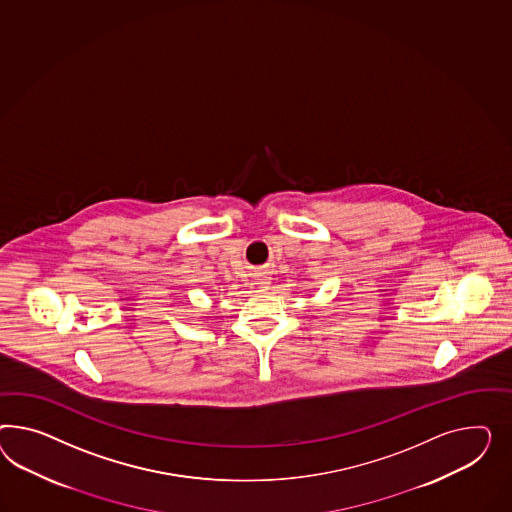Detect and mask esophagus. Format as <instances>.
Masks as SVG:
<instances>
[{
  "label": "esophagus",
  "mask_w": 512,
  "mask_h": 512,
  "mask_svg": "<svg viewBox=\"0 0 512 512\" xmlns=\"http://www.w3.org/2000/svg\"><path fill=\"white\" fill-rule=\"evenodd\" d=\"M270 283H272V277L268 276V272L259 270V272L255 274V285H259V289H268Z\"/></svg>",
  "instance_id": "obj_1"
}]
</instances>
